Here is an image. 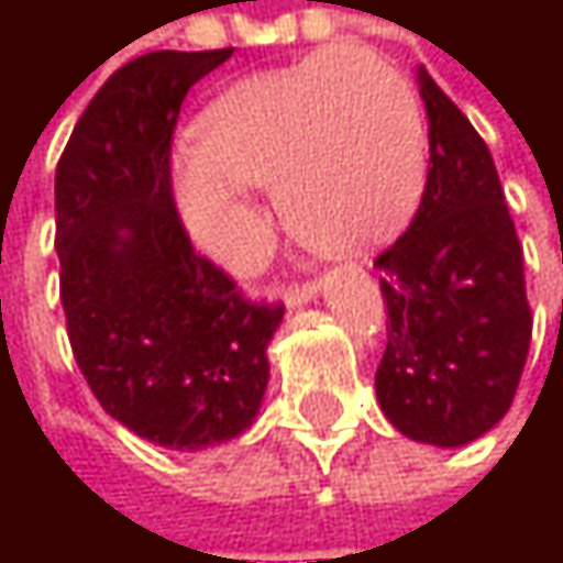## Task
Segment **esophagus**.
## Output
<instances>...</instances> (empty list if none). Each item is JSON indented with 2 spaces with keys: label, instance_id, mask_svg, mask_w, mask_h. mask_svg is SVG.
<instances>
[{
  "label": "esophagus",
  "instance_id": "34e87169",
  "mask_svg": "<svg viewBox=\"0 0 563 563\" xmlns=\"http://www.w3.org/2000/svg\"><path fill=\"white\" fill-rule=\"evenodd\" d=\"M319 283L309 280V283H299V286H286L283 289V299H286V306L289 309H299V306H306V302H312L316 296H319Z\"/></svg>",
  "mask_w": 563,
  "mask_h": 563
}]
</instances>
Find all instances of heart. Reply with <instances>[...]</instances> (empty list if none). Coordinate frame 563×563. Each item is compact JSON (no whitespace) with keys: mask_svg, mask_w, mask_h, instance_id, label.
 <instances>
[{"mask_svg":"<svg viewBox=\"0 0 563 563\" xmlns=\"http://www.w3.org/2000/svg\"><path fill=\"white\" fill-rule=\"evenodd\" d=\"M172 159V201L188 238L228 271H251L264 214L251 185H274L286 228L329 254L385 241L427 175L413 84L368 48H325L231 84Z\"/></svg>","mask_w":563,"mask_h":563,"instance_id":"b5f03b06","label":"heart"}]
</instances>
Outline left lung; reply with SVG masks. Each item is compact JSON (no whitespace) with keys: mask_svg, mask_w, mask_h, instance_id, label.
<instances>
[{"mask_svg":"<svg viewBox=\"0 0 563 563\" xmlns=\"http://www.w3.org/2000/svg\"><path fill=\"white\" fill-rule=\"evenodd\" d=\"M417 84L430 123V169L410 228L375 261L388 302L375 391L404 437L463 446L511 407L531 309L489 146L423 67Z\"/></svg>","mask_w":563,"mask_h":563,"instance_id":"obj_1","label":"left lung"}]
</instances>
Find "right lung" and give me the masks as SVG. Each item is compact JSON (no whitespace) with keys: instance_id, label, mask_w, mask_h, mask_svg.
I'll return each instance as SVG.
<instances>
[{"instance_id":"1","label":"right lung","mask_w":563,"mask_h":563,"mask_svg":"<svg viewBox=\"0 0 563 563\" xmlns=\"http://www.w3.org/2000/svg\"><path fill=\"white\" fill-rule=\"evenodd\" d=\"M234 48L153 52L87 103L55 172L60 306L100 407L136 437L205 450L244 433L271 382L283 306L195 254L172 201V130Z\"/></svg>"}]
</instances>
